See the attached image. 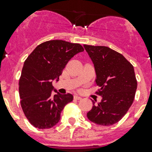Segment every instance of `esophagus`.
Here are the masks:
<instances>
[{
    "label": "esophagus",
    "instance_id": "obj_1",
    "mask_svg": "<svg viewBox=\"0 0 152 152\" xmlns=\"http://www.w3.org/2000/svg\"><path fill=\"white\" fill-rule=\"evenodd\" d=\"M74 99L75 100H81L82 99V97H80L78 95H74Z\"/></svg>",
    "mask_w": 152,
    "mask_h": 152
}]
</instances>
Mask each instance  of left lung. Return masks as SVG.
Here are the masks:
<instances>
[{
	"label": "left lung",
	"mask_w": 152,
	"mask_h": 152,
	"mask_svg": "<svg viewBox=\"0 0 152 152\" xmlns=\"http://www.w3.org/2000/svg\"><path fill=\"white\" fill-rule=\"evenodd\" d=\"M93 61L97 91L102 102L87 112L89 120L100 126L118 123L134 102L137 82L134 66L120 53L108 47L83 45Z\"/></svg>",
	"instance_id": "1"
}]
</instances>
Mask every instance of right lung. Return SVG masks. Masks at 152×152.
I'll use <instances>...</instances> for the list:
<instances>
[{"mask_svg": "<svg viewBox=\"0 0 152 152\" xmlns=\"http://www.w3.org/2000/svg\"><path fill=\"white\" fill-rule=\"evenodd\" d=\"M83 50L80 44L53 40L38 45L26 59L18 91L23 112L33 126L49 129L58 123L61 111L73 96L59 94L53 89L52 81H58L68 61Z\"/></svg>", "mask_w": 152, "mask_h": 152, "instance_id": "add662e5", "label": "right lung"}]
</instances>
